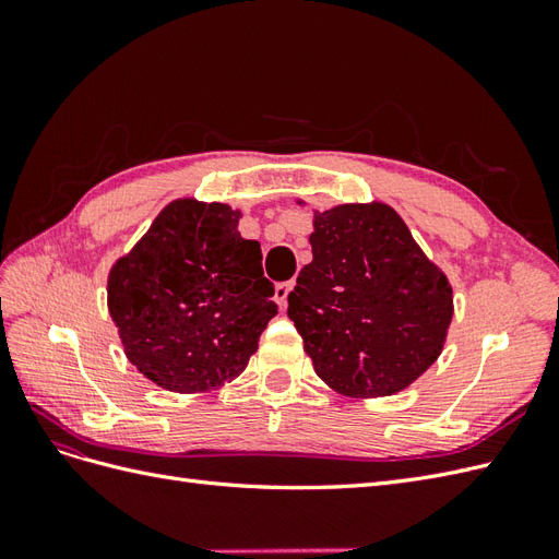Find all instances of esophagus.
Instances as JSON below:
<instances>
[{
    "label": "esophagus",
    "instance_id": "obj_1",
    "mask_svg": "<svg viewBox=\"0 0 559 559\" xmlns=\"http://www.w3.org/2000/svg\"><path fill=\"white\" fill-rule=\"evenodd\" d=\"M294 292V282H280L277 286H275V300H277V306L284 310L286 308V302H289V294Z\"/></svg>",
    "mask_w": 559,
    "mask_h": 559
}]
</instances>
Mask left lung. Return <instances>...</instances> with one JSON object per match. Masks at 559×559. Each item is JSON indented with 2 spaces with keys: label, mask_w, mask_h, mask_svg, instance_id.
I'll return each instance as SVG.
<instances>
[{
  "label": "left lung",
  "mask_w": 559,
  "mask_h": 559,
  "mask_svg": "<svg viewBox=\"0 0 559 559\" xmlns=\"http://www.w3.org/2000/svg\"><path fill=\"white\" fill-rule=\"evenodd\" d=\"M312 226V263L286 314L314 373L349 399L403 392L443 352L454 314L448 275L386 202L314 210Z\"/></svg>",
  "instance_id": "left-lung-1"
}]
</instances>
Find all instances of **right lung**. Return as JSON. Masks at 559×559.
<instances>
[{
	"instance_id": "obj_1",
	"label": "right lung",
	"mask_w": 559,
	"mask_h": 559,
	"mask_svg": "<svg viewBox=\"0 0 559 559\" xmlns=\"http://www.w3.org/2000/svg\"><path fill=\"white\" fill-rule=\"evenodd\" d=\"M240 210L177 198L107 277V308L128 361L177 394L238 378L267 321L275 286L261 245L245 240Z\"/></svg>"
}]
</instances>
